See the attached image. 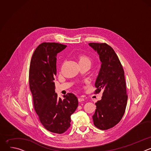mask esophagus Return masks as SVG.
Segmentation results:
<instances>
[{"label": "esophagus", "mask_w": 151, "mask_h": 151, "mask_svg": "<svg viewBox=\"0 0 151 151\" xmlns=\"http://www.w3.org/2000/svg\"><path fill=\"white\" fill-rule=\"evenodd\" d=\"M78 101H79V102L83 101H84V99L82 98V97H79V98H78Z\"/></svg>", "instance_id": "1"}]
</instances>
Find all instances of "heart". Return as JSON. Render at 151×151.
<instances>
[{
  "label": "heart",
  "mask_w": 151,
  "mask_h": 151,
  "mask_svg": "<svg viewBox=\"0 0 151 151\" xmlns=\"http://www.w3.org/2000/svg\"><path fill=\"white\" fill-rule=\"evenodd\" d=\"M79 64H91V58L86 54H81L78 56Z\"/></svg>",
  "instance_id": "1"
}]
</instances>
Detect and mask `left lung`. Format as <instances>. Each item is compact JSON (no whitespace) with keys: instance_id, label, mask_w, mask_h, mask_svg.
<instances>
[{"instance_id":"8db88e82","label":"left lung","mask_w":151,"mask_h":151,"mask_svg":"<svg viewBox=\"0 0 151 151\" xmlns=\"http://www.w3.org/2000/svg\"><path fill=\"white\" fill-rule=\"evenodd\" d=\"M89 45L97 52L101 62L94 93L102 91L103 96L96 103V109L93 119L97 128L106 130L119 123L125 111L128 96L124 71L111 46L106 43H90Z\"/></svg>"}]
</instances>
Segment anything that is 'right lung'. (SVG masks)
I'll return each mask as SVG.
<instances>
[{
	"label": "right lung",
	"mask_w": 151,
	"mask_h": 151,
	"mask_svg": "<svg viewBox=\"0 0 151 151\" xmlns=\"http://www.w3.org/2000/svg\"><path fill=\"white\" fill-rule=\"evenodd\" d=\"M67 46L55 42H44L35 50L29 69V85L35 110L47 130L62 134L70 126V116L78 106L75 95L68 93L64 99L55 92L57 55Z\"/></svg>",
	"instance_id": "right-lung-1"
}]
</instances>
